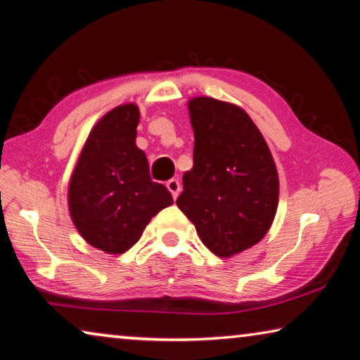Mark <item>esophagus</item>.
Segmentation results:
<instances>
[{
  "instance_id": "34e87169",
  "label": "esophagus",
  "mask_w": 360,
  "mask_h": 360,
  "mask_svg": "<svg viewBox=\"0 0 360 360\" xmlns=\"http://www.w3.org/2000/svg\"><path fill=\"white\" fill-rule=\"evenodd\" d=\"M166 187H168V191L171 192V195H173V198H176L179 195L181 192V184L178 179H169L168 182H166Z\"/></svg>"
}]
</instances>
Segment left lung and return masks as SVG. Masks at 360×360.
<instances>
[{
    "mask_svg": "<svg viewBox=\"0 0 360 360\" xmlns=\"http://www.w3.org/2000/svg\"><path fill=\"white\" fill-rule=\"evenodd\" d=\"M194 129V168L182 176L178 207L207 249L229 259L268 233L278 208L275 160L240 106L210 96L187 103Z\"/></svg>",
    "mask_w": 360,
    "mask_h": 360,
    "instance_id": "obj_1",
    "label": "left lung"
}]
</instances>
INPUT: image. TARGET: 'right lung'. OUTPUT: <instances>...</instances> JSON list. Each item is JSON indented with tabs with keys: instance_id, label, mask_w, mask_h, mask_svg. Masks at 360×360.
Here are the masks:
<instances>
[{
	"instance_id": "obj_1",
	"label": "right lung",
	"mask_w": 360,
	"mask_h": 360,
	"mask_svg": "<svg viewBox=\"0 0 360 360\" xmlns=\"http://www.w3.org/2000/svg\"><path fill=\"white\" fill-rule=\"evenodd\" d=\"M141 111L136 103L106 112L90 131L69 181V214L90 245L124 254L155 214L173 203L169 191L150 179L136 146Z\"/></svg>"
}]
</instances>
